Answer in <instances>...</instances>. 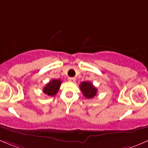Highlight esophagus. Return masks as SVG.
Instances as JSON below:
<instances>
[{
	"label": "esophagus",
	"mask_w": 148,
	"mask_h": 148,
	"mask_svg": "<svg viewBox=\"0 0 148 148\" xmlns=\"http://www.w3.org/2000/svg\"><path fill=\"white\" fill-rule=\"evenodd\" d=\"M68 80H69V81H71V82H75V77H68Z\"/></svg>",
	"instance_id": "esophagus-1"
}]
</instances>
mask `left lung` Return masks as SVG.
Segmentation results:
<instances>
[{
	"mask_svg": "<svg viewBox=\"0 0 148 148\" xmlns=\"http://www.w3.org/2000/svg\"><path fill=\"white\" fill-rule=\"evenodd\" d=\"M80 88L86 98H92L97 95V88L90 82H82L80 85Z\"/></svg>",
	"mask_w": 148,
	"mask_h": 148,
	"instance_id": "1",
	"label": "left lung"
}]
</instances>
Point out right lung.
Returning a JSON list of instances; mask_svg holds the SVG:
<instances>
[{"instance_id":"1","label":"right lung","mask_w":148,"mask_h":148,"mask_svg":"<svg viewBox=\"0 0 148 148\" xmlns=\"http://www.w3.org/2000/svg\"><path fill=\"white\" fill-rule=\"evenodd\" d=\"M61 83L62 81L60 79H53L44 87L42 91L48 96H54L59 90Z\"/></svg>"}]
</instances>
